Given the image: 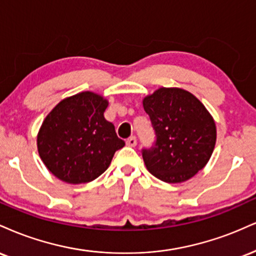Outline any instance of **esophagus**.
Segmentation results:
<instances>
[{
	"label": "esophagus",
	"instance_id": "esophagus-1",
	"mask_svg": "<svg viewBox=\"0 0 256 256\" xmlns=\"http://www.w3.org/2000/svg\"><path fill=\"white\" fill-rule=\"evenodd\" d=\"M136 138L135 136H130L129 139H127V141H126V144H127V146L129 147H135L136 146Z\"/></svg>",
	"mask_w": 256,
	"mask_h": 256
}]
</instances>
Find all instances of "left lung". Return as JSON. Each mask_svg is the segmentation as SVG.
Listing matches in <instances>:
<instances>
[{
    "mask_svg": "<svg viewBox=\"0 0 256 256\" xmlns=\"http://www.w3.org/2000/svg\"><path fill=\"white\" fill-rule=\"evenodd\" d=\"M156 142L142 150L147 170L160 181L181 183L196 175L211 158L217 129L211 114L190 92L160 87L142 100Z\"/></svg>",
    "mask_w": 256,
    "mask_h": 256,
    "instance_id": "1",
    "label": "left lung"
}]
</instances>
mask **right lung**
Masks as SVG:
<instances>
[{"label":"right lung","mask_w":256,"mask_h":256,"mask_svg":"<svg viewBox=\"0 0 256 256\" xmlns=\"http://www.w3.org/2000/svg\"><path fill=\"white\" fill-rule=\"evenodd\" d=\"M109 102L93 92L63 100L45 117L37 136L40 159L54 176L66 183L91 182L109 168L124 141L104 117Z\"/></svg>","instance_id":"1"}]
</instances>
